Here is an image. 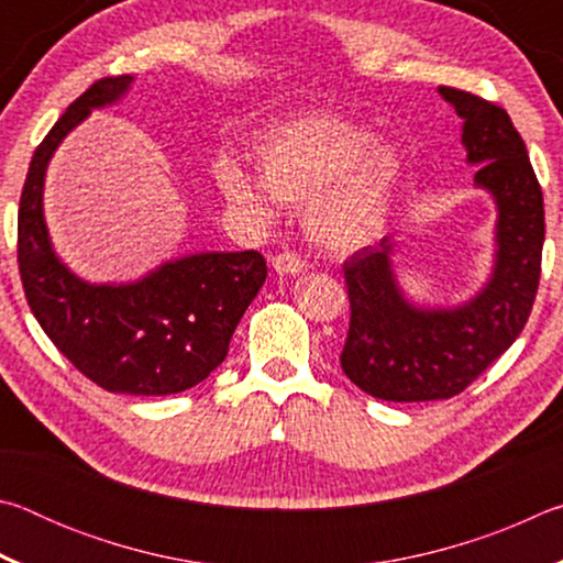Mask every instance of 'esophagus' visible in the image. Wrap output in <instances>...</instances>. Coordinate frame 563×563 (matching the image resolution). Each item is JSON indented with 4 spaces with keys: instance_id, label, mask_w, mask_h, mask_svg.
I'll use <instances>...</instances> for the list:
<instances>
[{
    "instance_id": "1",
    "label": "esophagus",
    "mask_w": 563,
    "mask_h": 563,
    "mask_svg": "<svg viewBox=\"0 0 563 563\" xmlns=\"http://www.w3.org/2000/svg\"><path fill=\"white\" fill-rule=\"evenodd\" d=\"M271 268L278 275H300L305 271V263L295 253H278L271 258Z\"/></svg>"
}]
</instances>
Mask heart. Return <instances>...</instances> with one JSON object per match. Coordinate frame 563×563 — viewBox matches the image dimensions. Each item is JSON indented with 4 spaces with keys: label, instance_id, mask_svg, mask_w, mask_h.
I'll return each mask as SVG.
<instances>
[{
    "label": "heart",
    "instance_id": "heart-1",
    "mask_svg": "<svg viewBox=\"0 0 563 563\" xmlns=\"http://www.w3.org/2000/svg\"><path fill=\"white\" fill-rule=\"evenodd\" d=\"M258 184L283 206H302L310 241L330 253H355L387 231L405 180L397 148L338 117H302L263 131L251 146ZM228 201L255 216L268 198L241 168L218 170Z\"/></svg>",
    "mask_w": 563,
    "mask_h": 563
}]
</instances>
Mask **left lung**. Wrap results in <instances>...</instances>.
<instances>
[{"label": "left lung", "instance_id": "1", "mask_svg": "<svg viewBox=\"0 0 563 563\" xmlns=\"http://www.w3.org/2000/svg\"><path fill=\"white\" fill-rule=\"evenodd\" d=\"M462 119L474 188L492 198V268L456 305L417 302L395 271L397 241L385 235L345 263L350 332L340 365L362 393L387 402L450 399L479 377L529 320L544 247V198L509 113L472 93L440 87Z\"/></svg>", "mask_w": 563, "mask_h": 563}]
</instances>
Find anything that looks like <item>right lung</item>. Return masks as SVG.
I'll list each match as a JSON object with an SVG mask.
<instances>
[{
	"label": "right lung",
	"instance_id": "obj_1",
	"mask_svg": "<svg viewBox=\"0 0 563 563\" xmlns=\"http://www.w3.org/2000/svg\"><path fill=\"white\" fill-rule=\"evenodd\" d=\"M133 76L93 84L34 151L19 201V273L36 322L91 383L119 395L161 397L213 373L247 305L263 288L258 251H201L164 261L126 283H91L66 265L44 218V180L56 148L91 117L129 97Z\"/></svg>",
	"mask_w": 563,
	"mask_h": 563
}]
</instances>
